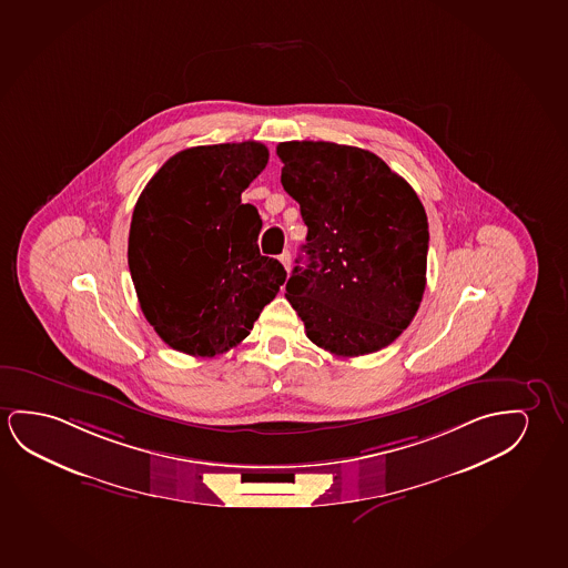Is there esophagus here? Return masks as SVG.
Listing matches in <instances>:
<instances>
[{
    "label": "esophagus",
    "mask_w": 568,
    "mask_h": 568,
    "mask_svg": "<svg viewBox=\"0 0 568 568\" xmlns=\"http://www.w3.org/2000/svg\"><path fill=\"white\" fill-rule=\"evenodd\" d=\"M280 262L283 263V267H285L287 272L291 270V252H288V250H285V252L280 255Z\"/></svg>",
    "instance_id": "34e87169"
}]
</instances>
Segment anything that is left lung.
Masks as SVG:
<instances>
[{
  "label": "left lung",
  "mask_w": 568,
  "mask_h": 568,
  "mask_svg": "<svg viewBox=\"0 0 568 568\" xmlns=\"http://www.w3.org/2000/svg\"><path fill=\"white\" fill-rule=\"evenodd\" d=\"M281 183L308 234L287 281L308 339L342 357L373 354L408 328L426 288L428 216L408 181L369 150L281 142Z\"/></svg>",
  "instance_id": "8db88e82"
}]
</instances>
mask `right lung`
Masks as SVG:
<instances>
[{"mask_svg":"<svg viewBox=\"0 0 568 568\" xmlns=\"http://www.w3.org/2000/svg\"><path fill=\"white\" fill-rule=\"evenodd\" d=\"M267 160L254 140L181 150L140 193L129 270L146 321L178 352L239 346L285 283L283 265L260 254V214L242 205Z\"/></svg>","mask_w":568,"mask_h":568,"instance_id":"obj_1","label":"right lung"}]
</instances>
